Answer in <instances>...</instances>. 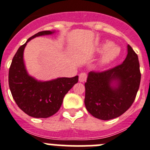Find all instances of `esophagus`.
<instances>
[{
    "label": "esophagus",
    "instance_id": "34e87169",
    "mask_svg": "<svg viewBox=\"0 0 150 150\" xmlns=\"http://www.w3.org/2000/svg\"><path fill=\"white\" fill-rule=\"evenodd\" d=\"M87 79V74L86 73H81L79 75V81L80 83H83Z\"/></svg>",
    "mask_w": 150,
    "mask_h": 150
}]
</instances>
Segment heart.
I'll return each mask as SVG.
<instances>
[{
  "mask_svg": "<svg viewBox=\"0 0 150 150\" xmlns=\"http://www.w3.org/2000/svg\"><path fill=\"white\" fill-rule=\"evenodd\" d=\"M96 52L101 53L97 61V66L103 67L113 62L120 55V48L113 45L112 42L105 41L97 48Z\"/></svg>",
  "mask_w": 150,
  "mask_h": 150,
  "instance_id": "obj_1",
  "label": "heart"
}]
</instances>
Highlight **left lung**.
<instances>
[{
    "label": "left lung",
    "instance_id": "left-lung-1",
    "mask_svg": "<svg viewBox=\"0 0 150 150\" xmlns=\"http://www.w3.org/2000/svg\"><path fill=\"white\" fill-rule=\"evenodd\" d=\"M122 64L113 68L88 73L85 83V105L90 114L101 120L119 117L133 104L141 74L138 56L128 45Z\"/></svg>",
    "mask_w": 150,
    "mask_h": 150
}]
</instances>
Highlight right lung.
<instances>
[{
  "label": "right lung",
  "mask_w": 150,
  "mask_h": 150,
  "mask_svg": "<svg viewBox=\"0 0 150 150\" xmlns=\"http://www.w3.org/2000/svg\"><path fill=\"white\" fill-rule=\"evenodd\" d=\"M55 32V30H44L30 37L17 50L10 67L9 86L13 99L18 107L31 117L48 118L56 113L64 97L78 82V76L41 81L29 75L26 70L23 54L27 43L37 37Z\"/></svg>",
  "instance_id": "add662e5"
}]
</instances>
